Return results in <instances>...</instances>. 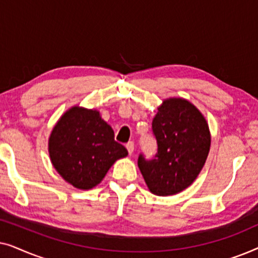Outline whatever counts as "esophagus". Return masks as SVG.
<instances>
[{
    "label": "esophagus",
    "mask_w": 258,
    "mask_h": 258,
    "mask_svg": "<svg viewBox=\"0 0 258 258\" xmlns=\"http://www.w3.org/2000/svg\"><path fill=\"white\" fill-rule=\"evenodd\" d=\"M125 148H126V150H128V153H129V155H132L133 153H134V143L133 142H128L125 144Z\"/></svg>",
    "instance_id": "obj_1"
}]
</instances>
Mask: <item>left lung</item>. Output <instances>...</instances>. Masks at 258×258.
<instances>
[{
	"instance_id": "8db88e82",
	"label": "left lung",
	"mask_w": 258,
	"mask_h": 258,
	"mask_svg": "<svg viewBox=\"0 0 258 258\" xmlns=\"http://www.w3.org/2000/svg\"><path fill=\"white\" fill-rule=\"evenodd\" d=\"M157 153L151 160L140 154L139 168L155 195L181 192L195 181L210 149V133L199 109L183 98L163 101L153 119Z\"/></svg>"
}]
</instances>
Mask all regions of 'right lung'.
<instances>
[{
	"mask_svg": "<svg viewBox=\"0 0 258 258\" xmlns=\"http://www.w3.org/2000/svg\"><path fill=\"white\" fill-rule=\"evenodd\" d=\"M51 163L77 189L97 185L128 151L114 140V130L100 112L73 107L59 118L49 139Z\"/></svg>",
	"mask_w": 258,
	"mask_h": 258,
	"instance_id": "add662e5",
	"label": "right lung"
}]
</instances>
